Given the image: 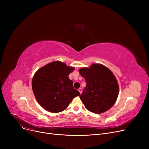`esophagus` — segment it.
Masks as SVG:
<instances>
[{
  "instance_id": "obj_1",
  "label": "esophagus",
  "mask_w": 149,
  "mask_h": 149,
  "mask_svg": "<svg viewBox=\"0 0 149 149\" xmlns=\"http://www.w3.org/2000/svg\"><path fill=\"white\" fill-rule=\"evenodd\" d=\"M78 90H79V91L80 92V93H81V92H82V89H81V88H79Z\"/></svg>"
}]
</instances>
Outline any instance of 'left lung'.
<instances>
[{"instance_id": "8db88e82", "label": "left lung", "mask_w": 149, "mask_h": 149, "mask_svg": "<svg viewBox=\"0 0 149 149\" xmlns=\"http://www.w3.org/2000/svg\"><path fill=\"white\" fill-rule=\"evenodd\" d=\"M79 72L86 82L80 96L85 107L97 114L110 109L119 93L118 81L111 70L101 64L93 63L90 68L80 69Z\"/></svg>"}]
</instances>
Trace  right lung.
Wrapping results in <instances>:
<instances>
[{"label":"right lung","mask_w":149,"mask_h":149,"mask_svg":"<svg viewBox=\"0 0 149 149\" xmlns=\"http://www.w3.org/2000/svg\"><path fill=\"white\" fill-rule=\"evenodd\" d=\"M74 68L60 61L45 65L35 73L32 89L38 104L47 111L58 113L68 107L72 99L80 95L73 87L69 75Z\"/></svg>","instance_id":"right-lung-1"}]
</instances>
